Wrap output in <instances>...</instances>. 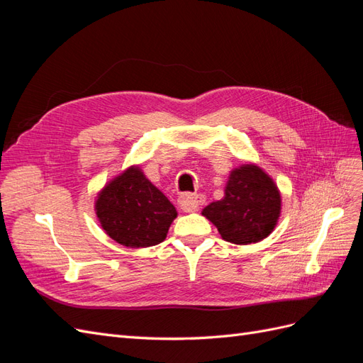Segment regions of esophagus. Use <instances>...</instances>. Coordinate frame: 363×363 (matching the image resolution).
I'll use <instances>...</instances> for the list:
<instances>
[{
	"label": "esophagus",
	"mask_w": 363,
	"mask_h": 363,
	"mask_svg": "<svg viewBox=\"0 0 363 363\" xmlns=\"http://www.w3.org/2000/svg\"><path fill=\"white\" fill-rule=\"evenodd\" d=\"M204 196L201 194H186L179 199V204L184 212H195L196 208L204 204Z\"/></svg>",
	"instance_id": "obj_1"
}]
</instances>
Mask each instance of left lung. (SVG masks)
<instances>
[{
  "instance_id": "8db88e82",
  "label": "left lung",
  "mask_w": 363,
  "mask_h": 363,
  "mask_svg": "<svg viewBox=\"0 0 363 363\" xmlns=\"http://www.w3.org/2000/svg\"><path fill=\"white\" fill-rule=\"evenodd\" d=\"M281 199L276 183L256 164L230 172L224 199L203 208L227 242L247 245L269 236L280 216Z\"/></svg>"
}]
</instances>
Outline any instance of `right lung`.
<instances>
[{"mask_svg":"<svg viewBox=\"0 0 363 363\" xmlns=\"http://www.w3.org/2000/svg\"><path fill=\"white\" fill-rule=\"evenodd\" d=\"M95 211L104 232L130 248L163 242L177 211L139 167L115 177L98 194Z\"/></svg>","mask_w":363,"mask_h":363,"instance_id":"1","label":"right lung"}]
</instances>
